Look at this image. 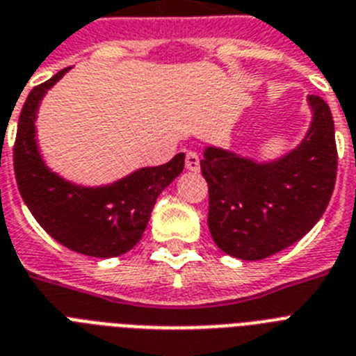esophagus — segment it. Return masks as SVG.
Returning a JSON list of instances; mask_svg holds the SVG:
<instances>
[{"mask_svg":"<svg viewBox=\"0 0 356 356\" xmlns=\"http://www.w3.org/2000/svg\"><path fill=\"white\" fill-rule=\"evenodd\" d=\"M186 170L190 172H199V155L195 152H186V159H184Z\"/></svg>","mask_w":356,"mask_h":356,"instance_id":"1","label":"esophagus"}]
</instances>
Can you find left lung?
I'll use <instances>...</instances> for the list:
<instances>
[{
	"mask_svg": "<svg viewBox=\"0 0 356 356\" xmlns=\"http://www.w3.org/2000/svg\"><path fill=\"white\" fill-rule=\"evenodd\" d=\"M313 122L287 155L256 163L221 148H207L201 172L208 183V228L234 258L256 261L291 247L318 223L337 181L331 109L309 95Z\"/></svg>",
	"mask_w": 356,
	"mask_h": 356,
	"instance_id": "obj_1",
	"label": "left lung"
}]
</instances>
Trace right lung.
I'll use <instances>...</instances> for the list:
<instances>
[{
  "label": "right lung",
  "mask_w": 356,
  "mask_h": 356,
  "mask_svg": "<svg viewBox=\"0 0 356 356\" xmlns=\"http://www.w3.org/2000/svg\"><path fill=\"white\" fill-rule=\"evenodd\" d=\"M69 67L29 93L14 143V173L23 201L40 227L60 245L93 258H115L140 241L159 193L184 168V153L140 168L108 186L69 183L45 166L36 146L38 106Z\"/></svg>",
  "instance_id": "1"
}]
</instances>
